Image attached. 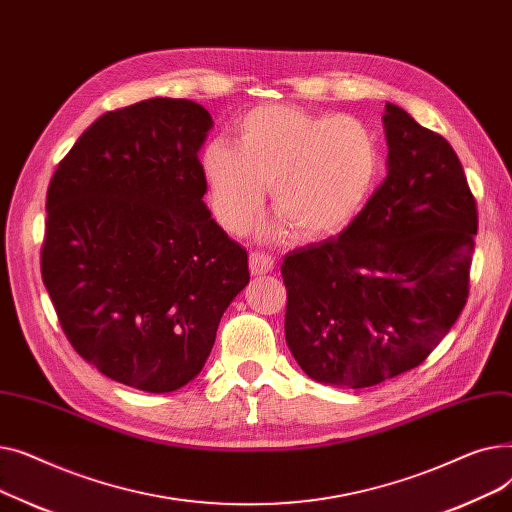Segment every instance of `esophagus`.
Wrapping results in <instances>:
<instances>
[{"mask_svg": "<svg viewBox=\"0 0 512 512\" xmlns=\"http://www.w3.org/2000/svg\"><path fill=\"white\" fill-rule=\"evenodd\" d=\"M251 276H265L274 270V259L265 253H251L249 257Z\"/></svg>", "mask_w": 512, "mask_h": 512, "instance_id": "obj_1", "label": "esophagus"}]
</instances>
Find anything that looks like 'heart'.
<instances>
[{"mask_svg": "<svg viewBox=\"0 0 512 512\" xmlns=\"http://www.w3.org/2000/svg\"><path fill=\"white\" fill-rule=\"evenodd\" d=\"M236 132L238 145L213 139L201 155L213 213L228 232L251 226L267 186L280 211L276 230L294 228L305 240L338 236L367 207L382 149L359 118L265 103L242 114Z\"/></svg>", "mask_w": 512, "mask_h": 512, "instance_id": "heart-1", "label": "heart"}]
</instances>
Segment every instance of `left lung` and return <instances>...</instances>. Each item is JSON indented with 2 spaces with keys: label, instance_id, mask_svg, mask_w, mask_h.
Here are the masks:
<instances>
[{
  "label": "left lung",
  "instance_id": "left-lung-1",
  "mask_svg": "<svg viewBox=\"0 0 512 512\" xmlns=\"http://www.w3.org/2000/svg\"><path fill=\"white\" fill-rule=\"evenodd\" d=\"M386 180L338 238L286 255V344L319 384L369 388L417 367L469 294L477 207L459 157L402 107L382 116Z\"/></svg>",
  "mask_w": 512,
  "mask_h": 512
}]
</instances>
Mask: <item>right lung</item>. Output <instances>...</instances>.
I'll return each instance as SVG.
<instances>
[{"label":"right lung","instance_id":"1","mask_svg":"<svg viewBox=\"0 0 512 512\" xmlns=\"http://www.w3.org/2000/svg\"><path fill=\"white\" fill-rule=\"evenodd\" d=\"M203 105L153 97L95 120L47 188L43 284L74 351L143 392L201 373L249 284L247 251L211 218Z\"/></svg>","mask_w":512,"mask_h":512}]
</instances>
